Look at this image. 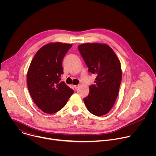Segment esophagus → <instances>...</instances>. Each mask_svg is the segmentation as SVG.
<instances>
[{
	"label": "esophagus",
	"instance_id": "obj_1",
	"mask_svg": "<svg viewBox=\"0 0 156 156\" xmlns=\"http://www.w3.org/2000/svg\"><path fill=\"white\" fill-rule=\"evenodd\" d=\"M73 86H74V87H75V90H76V89H78V87H79V85H74Z\"/></svg>",
	"mask_w": 156,
	"mask_h": 156
}]
</instances>
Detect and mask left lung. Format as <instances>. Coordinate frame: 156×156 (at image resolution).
Listing matches in <instances>:
<instances>
[{"label": "left lung", "instance_id": "obj_1", "mask_svg": "<svg viewBox=\"0 0 156 156\" xmlns=\"http://www.w3.org/2000/svg\"><path fill=\"white\" fill-rule=\"evenodd\" d=\"M78 49L88 71L96 75L90 86V93L83 99L87 109L97 116L107 114L115 104L122 81L120 62L107 44L85 43Z\"/></svg>", "mask_w": 156, "mask_h": 156}]
</instances>
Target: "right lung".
<instances>
[{
  "label": "right lung",
  "instance_id": "1",
  "mask_svg": "<svg viewBox=\"0 0 156 156\" xmlns=\"http://www.w3.org/2000/svg\"><path fill=\"white\" fill-rule=\"evenodd\" d=\"M72 46L61 42L48 44L36 52L30 63L28 90L36 105L46 114L61 110L73 93L72 89L60 81L63 74L62 60Z\"/></svg>",
  "mask_w": 156,
  "mask_h": 156
}]
</instances>
